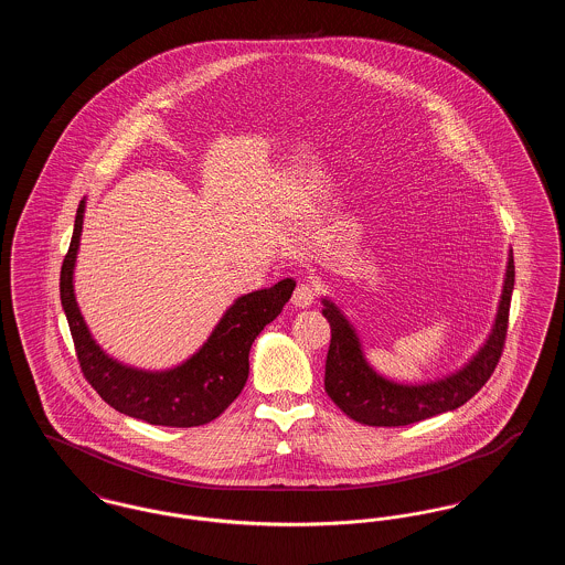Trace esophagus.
Listing matches in <instances>:
<instances>
[{
	"instance_id": "34e87169",
	"label": "esophagus",
	"mask_w": 565,
	"mask_h": 565,
	"mask_svg": "<svg viewBox=\"0 0 565 565\" xmlns=\"http://www.w3.org/2000/svg\"><path fill=\"white\" fill-rule=\"evenodd\" d=\"M316 300V286L311 281H300L292 295V305L298 309H307Z\"/></svg>"
}]
</instances>
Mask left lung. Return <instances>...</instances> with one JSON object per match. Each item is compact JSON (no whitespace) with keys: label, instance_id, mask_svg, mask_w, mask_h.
Wrapping results in <instances>:
<instances>
[{"label":"left lung","instance_id":"obj_1","mask_svg":"<svg viewBox=\"0 0 565 565\" xmlns=\"http://www.w3.org/2000/svg\"><path fill=\"white\" fill-rule=\"evenodd\" d=\"M514 260L511 249L498 316L483 348L456 373L419 385H404L379 375L366 362L360 337L350 320L330 298H322L323 318L332 332L326 355V394L353 422L385 428L408 426L468 403L500 362L509 330Z\"/></svg>","mask_w":565,"mask_h":565}]
</instances>
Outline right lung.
<instances>
[{"instance_id":"add662e5","label":"right lung","mask_w":565,"mask_h":565,"mask_svg":"<svg viewBox=\"0 0 565 565\" xmlns=\"http://www.w3.org/2000/svg\"><path fill=\"white\" fill-rule=\"evenodd\" d=\"M84 201L78 205L74 235L61 267V305L72 330L82 373L95 392L116 408L152 426L194 428L214 422L242 394L249 375L254 339L273 322L295 292V279L243 295L215 323L203 348L167 371L127 366L102 350L74 295V267L81 247Z\"/></svg>"}]
</instances>
